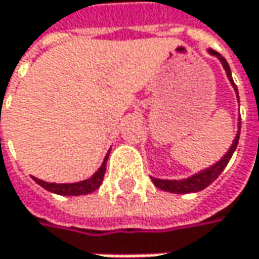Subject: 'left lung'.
Segmentation results:
<instances>
[{"label": "left lung", "mask_w": 259, "mask_h": 259, "mask_svg": "<svg viewBox=\"0 0 259 259\" xmlns=\"http://www.w3.org/2000/svg\"><path fill=\"white\" fill-rule=\"evenodd\" d=\"M208 52L211 55H216L221 60V63H222V66H224V69L227 72V76L230 79V82L233 83L235 94L238 97V90H237V85L234 83L233 76H231V69H230L228 63H227V60L221 54H218L216 51H213V49H210ZM240 124L241 123H238V132L235 135V139H234L230 151L219 162H216L213 166H210V168H207V169H204V171H201V172H198V174H195V176H192L189 179H184V180H159V179H151L153 183H154V186L159 187V189H162V190H165V192H171V193H193V192H199V190L205 189L207 186H210L213 181L221 176V172L225 169V166L228 165L233 153L235 151V148H237L238 138H240Z\"/></svg>", "instance_id": "left-lung-1"}]
</instances>
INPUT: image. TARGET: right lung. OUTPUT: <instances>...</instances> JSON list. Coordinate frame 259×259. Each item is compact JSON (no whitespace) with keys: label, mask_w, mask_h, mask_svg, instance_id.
Returning a JSON list of instances; mask_svg holds the SVG:
<instances>
[{"label":"right lung","mask_w":259,"mask_h":259,"mask_svg":"<svg viewBox=\"0 0 259 259\" xmlns=\"http://www.w3.org/2000/svg\"><path fill=\"white\" fill-rule=\"evenodd\" d=\"M108 156L105 157L102 166L99 168V171L88 180L79 181V183H64V184H58V183H46L43 180H38L35 177H32V180L35 181L37 184H40L41 187H45L46 190L52 192V193H58V195H67V196H78V195H87L94 192L96 189H99V186L102 184L103 177H105V171H106V160Z\"/></svg>","instance_id":"1"}]
</instances>
